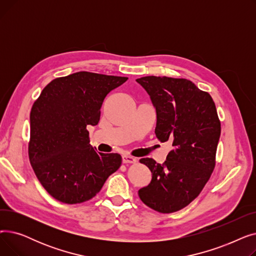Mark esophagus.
<instances>
[{
    "label": "esophagus",
    "mask_w": 256,
    "mask_h": 256,
    "mask_svg": "<svg viewBox=\"0 0 256 256\" xmlns=\"http://www.w3.org/2000/svg\"><path fill=\"white\" fill-rule=\"evenodd\" d=\"M136 162H137V160L135 158H132V156H128V154L122 156V163H124V164H134Z\"/></svg>",
    "instance_id": "esophagus-1"
}]
</instances>
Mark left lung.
I'll return each instance as SVG.
<instances>
[{"label":"left lung","instance_id":"left-lung-1","mask_svg":"<svg viewBox=\"0 0 256 256\" xmlns=\"http://www.w3.org/2000/svg\"><path fill=\"white\" fill-rule=\"evenodd\" d=\"M136 80L156 108V138L172 143L164 164L140 160L152 178L139 190V197L158 212H178L202 191L216 165L221 134L216 106L208 92L186 78L148 76Z\"/></svg>","mask_w":256,"mask_h":256}]
</instances>
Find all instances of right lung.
<instances>
[{
	"mask_svg": "<svg viewBox=\"0 0 256 256\" xmlns=\"http://www.w3.org/2000/svg\"><path fill=\"white\" fill-rule=\"evenodd\" d=\"M126 76L78 72L48 83L30 113L29 158L40 184L67 204L96 196L121 165L118 154L89 144L88 126H96L104 100Z\"/></svg>",
	"mask_w": 256,
	"mask_h": 256,
	"instance_id": "1",
	"label": "right lung"
}]
</instances>
